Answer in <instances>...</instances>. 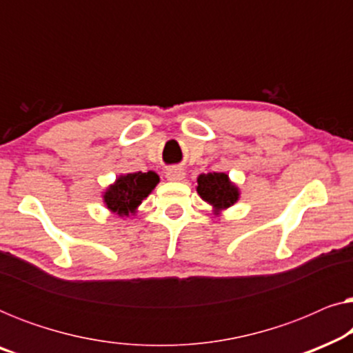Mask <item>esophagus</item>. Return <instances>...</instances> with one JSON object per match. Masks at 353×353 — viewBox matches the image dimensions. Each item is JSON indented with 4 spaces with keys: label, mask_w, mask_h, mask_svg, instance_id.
Returning <instances> with one entry per match:
<instances>
[{
    "label": "esophagus",
    "mask_w": 353,
    "mask_h": 353,
    "mask_svg": "<svg viewBox=\"0 0 353 353\" xmlns=\"http://www.w3.org/2000/svg\"><path fill=\"white\" fill-rule=\"evenodd\" d=\"M167 178L170 181H180L185 178V170L181 167H172L167 170Z\"/></svg>",
    "instance_id": "1"
}]
</instances>
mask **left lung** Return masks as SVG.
<instances>
[{"label": "left lung", "mask_w": 353, "mask_h": 353, "mask_svg": "<svg viewBox=\"0 0 353 353\" xmlns=\"http://www.w3.org/2000/svg\"><path fill=\"white\" fill-rule=\"evenodd\" d=\"M197 192L202 199L209 202L216 210L226 209L238 201V188L231 185L225 173H204L197 178Z\"/></svg>", "instance_id": "1"}]
</instances>
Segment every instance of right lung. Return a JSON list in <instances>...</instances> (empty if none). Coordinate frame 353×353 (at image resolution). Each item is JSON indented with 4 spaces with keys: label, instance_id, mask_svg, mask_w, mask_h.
Returning a JSON list of instances; mask_svg holds the SVG:
<instances>
[{
    "label": "right lung",
    "instance_id": "add662e5",
    "mask_svg": "<svg viewBox=\"0 0 353 353\" xmlns=\"http://www.w3.org/2000/svg\"><path fill=\"white\" fill-rule=\"evenodd\" d=\"M159 183L157 173L138 172L120 176L112 186L105 191L104 202L108 209L120 215H128L141 204Z\"/></svg>",
    "mask_w": 353,
    "mask_h": 353
}]
</instances>
